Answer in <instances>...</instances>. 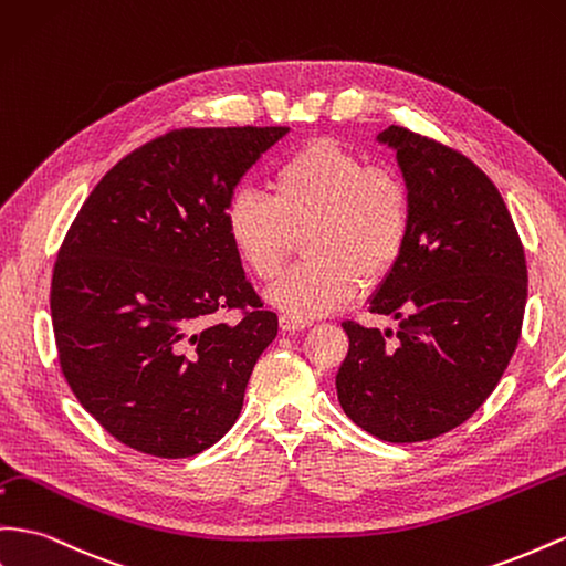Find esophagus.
<instances>
[{
    "label": "esophagus",
    "mask_w": 566,
    "mask_h": 566,
    "mask_svg": "<svg viewBox=\"0 0 566 566\" xmlns=\"http://www.w3.org/2000/svg\"><path fill=\"white\" fill-rule=\"evenodd\" d=\"M310 324L307 321H297V318H290V316H281V331H285V333H295V331H302V328H307Z\"/></svg>",
    "instance_id": "1"
}]
</instances>
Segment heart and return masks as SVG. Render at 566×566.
Returning a JSON list of instances; mask_svg holds the SVG:
<instances>
[{
  "label": "heart",
  "mask_w": 566,
  "mask_h": 566,
  "mask_svg": "<svg viewBox=\"0 0 566 566\" xmlns=\"http://www.w3.org/2000/svg\"><path fill=\"white\" fill-rule=\"evenodd\" d=\"M226 233L252 276H281L297 235L307 233L310 262L269 290L285 316L312 321L340 310L402 256L411 231L405 180L366 164L335 140H312L285 155L271 192L242 188L226 205Z\"/></svg>",
  "instance_id": "obj_1"
}]
</instances>
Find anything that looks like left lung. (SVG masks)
Returning a JSON list of instances; mask_svg holds the SVG:
<instances>
[{
    "mask_svg": "<svg viewBox=\"0 0 566 566\" xmlns=\"http://www.w3.org/2000/svg\"><path fill=\"white\" fill-rule=\"evenodd\" d=\"M378 143L397 151L411 231L369 312L400 328L345 321L335 388L366 433L421 442L464 423L505 374L522 335L526 256L505 200L471 159L402 126Z\"/></svg>",
    "mask_w": 566,
    "mask_h": 566,
    "instance_id": "8db88e82",
    "label": "left lung"
}]
</instances>
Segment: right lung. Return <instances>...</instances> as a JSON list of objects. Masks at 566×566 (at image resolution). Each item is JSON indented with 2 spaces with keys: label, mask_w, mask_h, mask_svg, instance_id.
<instances>
[{
  "label": "right lung",
  "mask_w": 566,
  "mask_h": 566,
  "mask_svg": "<svg viewBox=\"0 0 566 566\" xmlns=\"http://www.w3.org/2000/svg\"><path fill=\"white\" fill-rule=\"evenodd\" d=\"M290 128H180L90 192L52 273L61 374L106 433L178 460L235 423L279 316L245 279L226 205ZM238 308L235 325L218 314Z\"/></svg>",
  "instance_id": "add662e5"
}]
</instances>
